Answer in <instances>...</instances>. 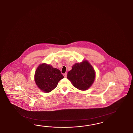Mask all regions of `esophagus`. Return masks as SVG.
<instances>
[{
    "label": "esophagus",
    "mask_w": 133,
    "mask_h": 133,
    "mask_svg": "<svg viewBox=\"0 0 133 133\" xmlns=\"http://www.w3.org/2000/svg\"><path fill=\"white\" fill-rule=\"evenodd\" d=\"M64 77H66V76H67V74L66 73H65V74H64Z\"/></svg>",
    "instance_id": "obj_1"
}]
</instances>
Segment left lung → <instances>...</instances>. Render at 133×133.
I'll return each instance as SVG.
<instances>
[{"label": "left lung", "instance_id": "8db88e82", "mask_svg": "<svg viewBox=\"0 0 133 133\" xmlns=\"http://www.w3.org/2000/svg\"><path fill=\"white\" fill-rule=\"evenodd\" d=\"M67 78L73 86L79 90L85 91L94 83L95 71L87 60L76 63L68 73Z\"/></svg>", "mask_w": 133, "mask_h": 133}]
</instances>
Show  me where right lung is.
<instances>
[{"label":"right lung","mask_w":133,"mask_h":133,"mask_svg":"<svg viewBox=\"0 0 133 133\" xmlns=\"http://www.w3.org/2000/svg\"><path fill=\"white\" fill-rule=\"evenodd\" d=\"M63 78L64 76L59 70L46 63L40 64L34 75V81L37 85L46 93L54 90L58 82Z\"/></svg>","instance_id":"add662e5"}]
</instances>
